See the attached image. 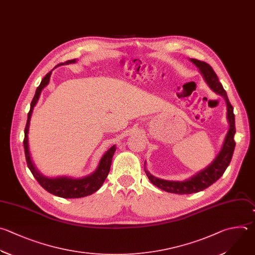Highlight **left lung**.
I'll return each mask as SVG.
<instances>
[{
	"label": "left lung",
	"mask_w": 255,
	"mask_h": 255,
	"mask_svg": "<svg viewBox=\"0 0 255 255\" xmlns=\"http://www.w3.org/2000/svg\"><path fill=\"white\" fill-rule=\"evenodd\" d=\"M190 61L199 69L205 82L208 84V86L216 94L221 95L225 99L227 106V120L229 123V129L225 136L221 150L216 156V158L213 160V162L209 166L204 168L203 170L198 172L196 175L190 177L185 181H168L164 179H159L151 175L145 169V173L153 185L157 186L158 188L166 192L176 194L196 193L204 190L205 188L209 187L214 182H216L223 175L226 168L228 167L235 147V118L233 113V107L228 100L227 94L223 89L222 84L219 82L216 73L209 64L203 61H199L197 59H190Z\"/></svg>",
	"instance_id": "1"
}]
</instances>
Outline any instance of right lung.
<instances>
[{"label":"right lung","instance_id":"right-lung-1","mask_svg":"<svg viewBox=\"0 0 255 255\" xmlns=\"http://www.w3.org/2000/svg\"><path fill=\"white\" fill-rule=\"evenodd\" d=\"M76 59L66 61L65 63H61L59 65H68L75 63ZM57 65V66H59ZM52 71H50L42 80L39 87L36 90L35 96L31 102V108L28 113V120L25 128V138H24V149H25V156L27 165L32 172L33 176L36 178V180L39 182V184L49 193L54 194L56 196L62 197V198H81L91 195L92 193L96 192L104 183L106 177L108 176V173L110 171V167L112 163V157L116 151V146L113 145L111 148L108 149V151L105 152V154L102 156L99 165L96 170L83 178H71V177H57V178H48L43 176L37 169L35 168L30 152H29V143H28V132H29V126H30V120L33 113V109L35 105L37 104L39 97L41 95L42 90L47 86L50 81Z\"/></svg>","mask_w":255,"mask_h":255}]
</instances>
